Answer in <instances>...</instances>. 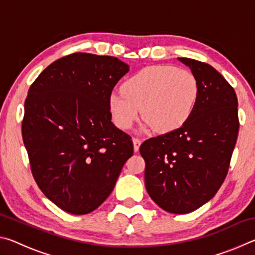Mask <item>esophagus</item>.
I'll return each instance as SVG.
<instances>
[{"mask_svg":"<svg viewBox=\"0 0 255 255\" xmlns=\"http://www.w3.org/2000/svg\"><path fill=\"white\" fill-rule=\"evenodd\" d=\"M132 143H133V150H135V152H138L139 146L141 144V140L139 138H132Z\"/></svg>","mask_w":255,"mask_h":255,"instance_id":"esophagus-1","label":"esophagus"}]
</instances>
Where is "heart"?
Listing matches in <instances>:
<instances>
[{"instance_id":"1","label":"heart","mask_w":255,"mask_h":255,"mask_svg":"<svg viewBox=\"0 0 255 255\" xmlns=\"http://www.w3.org/2000/svg\"><path fill=\"white\" fill-rule=\"evenodd\" d=\"M198 97L199 83L191 72L157 65L145 67L125 81L122 92L110 94L108 106L119 128H130L140 109L144 128L166 133L188 122Z\"/></svg>"}]
</instances>
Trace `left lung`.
I'll return each mask as SVG.
<instances>
[{"label":"left lung","instance_id":"left-lung-1","mask_svg":"<svg viewBox=\"0 0 255 255\" xmlns=\"http://www.w3.org/2000/svg\"><path fill=\"white\" fill-rule=\"evenodd\" d=\"M199 83V97L182 127L140 145L145 187L163 210L188 214L208 202L227 175L239 135L237 98L208 64L178 58Z\"/></svg>","mask_w":255,"mask_h":255}]
</instances>
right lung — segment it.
Masks as SVG:
<instances>
[{
    "label": "right lung",
    "instance_id": "add662e5",
    "mask_svg": "<svg viewBox=\"0 0 255 255\" xmlns=\"http://www.w3.org/2000/svg\"><path fill=\"white\" fill-rule=\"evenodd\" d=\"M128 71L112 56L75 53L50 64L30 86L23 143L38 187L64 211L97 209L133 153L131 137L112 124L108 106Z\"/></svg>",
    "mask_w": 255,
    "mask_h": 255
}]
</instances>
